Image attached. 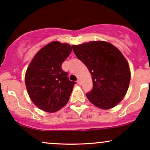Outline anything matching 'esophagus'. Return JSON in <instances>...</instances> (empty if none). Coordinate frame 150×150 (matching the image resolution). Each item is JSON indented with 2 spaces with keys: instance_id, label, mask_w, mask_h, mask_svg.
Masks as SVG:
<instances>
[{
  "instance_id": "34e87169",
  "label": "esophagus",
  "mask_w": 150,
  "mask_h": 150,
  "mask_svg": "<svg viewBox=\"0 0 150 150\" xmlns=\"http://www.w3.org/2000/svg\"><path fill=\"white\" fill-rule=\"evenodd\" d=\"M77 82H78V83L79 85H81V80H80V79H78Z\"/></svg>"
}]
</instances>
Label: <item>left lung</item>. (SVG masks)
I'll return each instance as SVG.
<instances>
[{
    "label": "left lung",
    "instance_id": "left-lung-1",
    "mask_svg": "<svg viewBox=\"0 0 150 150\" xmlns=\"http://www.w3.org/2000/svg\"><path fill=\"white\" fill-rule=\"evenodd\" d=\"M72 47L91 75L93 88L86 93L89 102L102 110L117 105L126 94L131 81L129 65L120 50L102 40Z\"/></svg>",
    "mask_w": 150,
    "mask_h": 150
}]
</instances>
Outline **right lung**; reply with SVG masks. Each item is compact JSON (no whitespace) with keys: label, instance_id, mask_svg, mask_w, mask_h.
<instances>
[{"label":"right lung","instance_id":"right-lung-1","mask_svg":"<svg viewBox=\"0 0 150 150\" xmlns=\"http://www.w3.org/2000/svg\"><path fill=\"white\" fill-rule=\"evenodd\" d=\"M71 51L68 43L52 41L39 50L29 64L25 77L27 91L43 111L55 112L69 100L75 82L69 81L62 64Z\"/></svg>","mask_w":150,"mask_h":150}]
</instances>
